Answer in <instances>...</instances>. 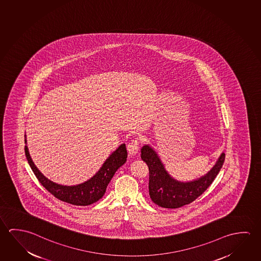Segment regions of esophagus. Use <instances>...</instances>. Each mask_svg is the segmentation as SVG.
<instances>
[{
  "label": "esophagus",
  "mask_w": 261,
  "mask_h": 261,
  "mask_svg": "<svg viewBox=\"0 0 261 261\" xmlns=\"http://www.w3.org/2000/svg\"><path fill=\"white\" fill-rule=\"evenodd\" d=\"M139 146H140V141H139L138 138L131 140L127 145V150H128L129 154H137L138 150H139Z\"/></svg>",
  "instance_id": "obj_1"
}]
</instances>
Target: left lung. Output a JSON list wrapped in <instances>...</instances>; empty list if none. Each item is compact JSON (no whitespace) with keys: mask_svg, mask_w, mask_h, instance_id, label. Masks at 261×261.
<instances>
[{"mask_svg":"<svg viewBox=\"0 0 261 261\" xmlns=\"http://www.w3.org/2000/svg\"><path fill=\"white\" fill-rule=\"evenodd\" d=\"M141 158L149 168V196L165 208H178L196 200L212 184L225 161L223 153L207 174L190 182H180L167 173L156 152L149 145L142 147Z\"/></svg>","mask_w":261,"mask_h":261,"instance_id":"obj_1","label":"left lung"}]
</instances>
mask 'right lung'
I'll return each mask as SVG.
<instances>
[{"label": "right lung", "mask_w": 261, "mask_h": 261, "mask_svg": "<svg viewBox=\"0 0 261 261\" xmlns=\"http://www.w3.org/2000/svg\"><path fill=\"white\" fill-rule=\"evenodd\" d=\"M24 151L32 170L43 187L59 200L74 205H91L102 198L112 177L117 169L124 165L127 158L126 147L124 144H122L115 152L110 154L99 171L89 180L76 186H63L48 179L39 171L31 158L27 145L24 146Z\"/></svg>", "instance_id": "obj_1"}]
</instances>
